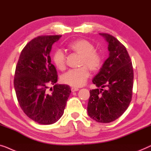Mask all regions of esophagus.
<instances>
[{
    "instance_id": "1",
    "label": "esophagus",
    "mask_w": 151,
    "mask_h": 151,
    "mask_svg": "<svg viewBox=\"0 0 151 151\" xmlns=\"http://www.w3.org/2000/svg\"><path fill=\"white\" fill-rule=\"evenodd\" d=\"M71 90H72V92H76V91L78 90V88H75V87H73V88H71Z\"/></svg>"
}]
</instances>
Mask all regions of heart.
I'll return each instance as SVG.
<instances>
[{"instance_id":"b5f03b06","label":"heart","mask_w":151,"mask_h":151,"mask_svg":"<svg viewBox=\"0 0 151 151\" xmlns=\"http://www.w3.org/2000/svg\"><path fill=\"white\" fill-rule=\"evenodd\" d=\"M68 48L72 52L81 55L80 65L77 69H72L61 76L63 83L73 87H81L86 83L92 72H98L104 63V57L101 52L95 50L94 44L86 39H77L71 42ZM52 60L59 70L65 69V55L61 50L57 49L53 52Z\"/></svg>"}]
</instances>
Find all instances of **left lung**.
<instances>
[{
    "label": "left lung",
    "instance_id": "1",
    "mask_svg": "<svg viewBox=\"0 0 151 151\" xmlns=\"http://www.w3.org/2000/svg\"><path fill=\"white\" fill-rule=\"evenodd\" d=\"M100 35L109 44V56L93 78L94 84L102 88L90 91L88 112L96 122L108 123L120 117L131 103L133 69L125 46L113 35L104 33Z\"/></svg>",
    "mask_w": 151,
    "mask_h": 151
}]
</instances>
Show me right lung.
I'll return each instance as SVG.
<instances>
[{"label":"right lung","mask_w":151,"mask_h":151,"mask_svg":"<svg viewBox=\"0 0 151 151\" xmlns=\"http://www.w3.org/2000/svg\"><path fill=\"white\" fill-rule=\"evenodd\" d=\"M61 35H40L31 40L21 52L14 75L18 103L29 118L41 124H51L62 116L71 90L56 84L57 73L51 63L52 45ZM54 88L47 90L48 86Z\"/></svg>","instance_id":"right-lung-1"}]
</instances>
